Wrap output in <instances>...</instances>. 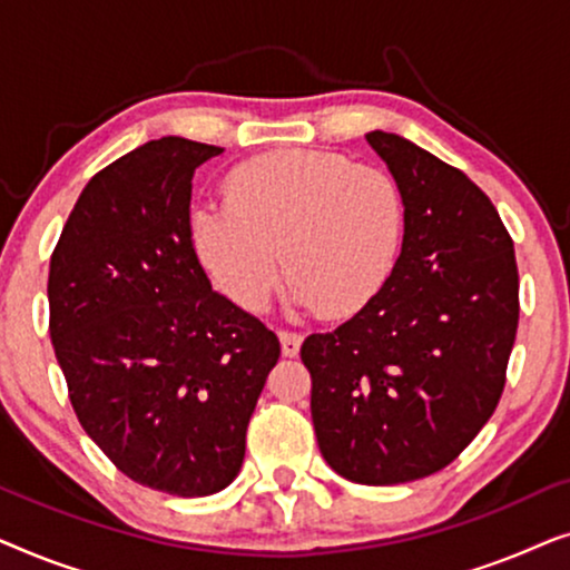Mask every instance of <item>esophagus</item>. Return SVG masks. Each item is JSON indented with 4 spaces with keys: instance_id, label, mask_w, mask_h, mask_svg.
Wrapping results in <instances>:
<instances>
[{
    "instance_id": "34e87169",
    "label": "esophagus",
    "mask_w": 570,
    "mask_h": 570,
    "mask_svg": "<svg viewBox=\"0 0 570 570\" xmlns=\"http://www.w3.org/2000/svg\"><path fill=\"white\" fill-rule=\"evenodd\" d=\"M279 345H283V355L285 357H295L301 353L303 337L298 332H279Z\"/></svg>"
}]
</instances>
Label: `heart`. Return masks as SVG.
<instances>
[{
    "instance_id": "heart-1",
    "label": "heart",
    "mask_w": 570,
    "mask_h": 570,
    "mask_svg": "<svg viewBox=\"0 0 570 570\" xmlns=\"http://www.w3.org/2000/svg\"><path fill=\"white\" fill-rule=\"evenodd\" d=\"M225 205L191 209L194 254L217 291L262 311L279 283L291 301L326 318L350 316L384 291L400 259L404 199L384 170L337 153L277 150L240 163Z\"/></svg>"
}]
</instances>
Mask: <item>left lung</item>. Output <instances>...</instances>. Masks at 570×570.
I'll list each match as a JSON object with an SVG mask.
<instances>
[{
    "label": "left lung",
    "instance_id": "8db88e82",
    "mask_svg": "<svg viewBox=\"0 0 570 570\" xmlns=\"http://www.w3.org/2000/svg\"><path fill=\"white\" fill-rule=\"evenodd\" d=\"M404 199L396 267L334 332L311 334V417L326 464L396 485L454 462L495 412L519 324L513 240L493 202L423 147L373 129Z\"/></svg>",
    "mask_w": 570,
    "mask_h": 570
}]
</instances>
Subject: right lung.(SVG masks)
Masks as SVG:
<instances>
[{
    "instance_id": "obj_1",
    "label": "right lung",
    "mask_w": 570,
    "mask_h": 570,
    "mask_svg": "<svg viewBox=\"0 0 570 570\" xmlns=\"http://www.w3.org/2000/svg\"><path fill=\"white\" fill-rule=\"evenodd\" d=\"M223 147L160 137L85 186L49 269L51 342L85 433L139 485L181 498L238 478L279 357L194 254V170Z\"/></svg>"
}]
</instances>
